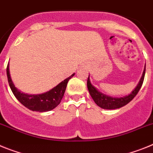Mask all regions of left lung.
Returning a JSON list of instances; mask_svg holds the SVG:
<instances>
[{
	"label": "left lung",
	"instance_id": "obj_1",
	"mask_svg": "<svg viewBox=\"0 0 153 153\" xmlns=\"http://www.w3.org/2000/svg\"><path fill=\"white\" fill-rule=\"evenodd\" d=\"M145 73H146V65H145L144 70H143V75L141 77L140 80H139V83L136 85V87L133 89L132 92L128 94L127 95H125L123 97H112L107 95L105 94H103L99 90L97 89L91 83L90 81L89 75L87 81V87L88 91H89L90 95L91 96L94 102H95V104L98 106H99L100 108H104V109H116V108H122L126 105H127L128 102H130L132 99L135 98V96L138 94L139 89L142 87V85L143 83V80H144Z\"/></svg>",
	"mask_w": 153,
	"mask_h": 153
}]
</instances>
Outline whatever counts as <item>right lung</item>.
<instances>
[{"mask_svg": "<svg viewBox=\"0 0 153 153\" xmlns=\"http://www.w3.org/2000/svg\"><path fill=\"white\" fill-rule=\"evenodd\" d=\"M74 75L75 73L60 82L58 85L53 88L52 89L49 90L46 92L38 94V95H30V94L29 95L22 92L15 87L10 77L9 63L7 67V75L9 85L16 99L28 109L31 111H39V112L51 111L60 104L65 91L69 79H71L74 76Z\"/></svg>", "mask_w": 153, "mask_h": 153, "instance_id": "right-lung-1", "label": "right lung"}]
</instances>
